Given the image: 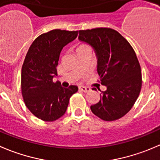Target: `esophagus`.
<instances>
[{
	"mask_svg": "<svg viewBox=\"0 0 160 160\" xmlns=\"http://www.w3.org/2000/svg\"><path fill=\"white\" fill-rule=\"evenodd\" d=\"M79 90H80V91H83V92L86 93V92H88V91H91V88H88V87L81 86V87H79Z\"/></svg>",
	"mask_w": 160,
	"mask_h": 160,
	"instance_id": "34e87169",
	"label": "esophagus"
}]
</instances>
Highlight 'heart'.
<instances>
[{
    "label": "heart",
    "instance_id": "b5f03b06",
    "mask_svg": "<svg viewBox=\"0 0 160 160\" xmlns=\"http://www.w3.org/2000/svg\"><path fill=\"white\" fill-rule=\"evenodd\" d=\"M86 47H88V46H87L86 44H81V45L79 46L78 48L77 49H80V48H86Z\"/></svg>",
    "mask_w": 160,
    "mask_h": 160
}]
</instances>
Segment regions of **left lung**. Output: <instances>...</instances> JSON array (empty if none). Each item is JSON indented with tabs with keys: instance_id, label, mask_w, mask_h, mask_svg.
Listing matches in <instances>:
<instances>
[{
	"instance_id": "8db88e82",
	"label": "left lung",
	"mask_w": 160,
	"mask_h": 160,
	"mask_svg": "<svg viewBox=\"0 0 160 160\" xmlns=\"http://www.w3.org/2000/svg\"><path fill=\"white\" fill-rule=\"evenodd\" d=\"M78 37L95 50L99 83L107 88L91 111L105 121L120 119L131 109L142 89V70L134 48L111 28L79 30Z\"/></svg>"
}]
</instances>
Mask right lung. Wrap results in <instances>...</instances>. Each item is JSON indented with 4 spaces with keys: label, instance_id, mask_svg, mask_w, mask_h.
Returning a JSON list of instances; mask_svg holds the SVG:
<instances>
[{
    "label": "right lung",
    "instance_id": "right-lung-1",
    "mask_svg": "<svg viewBox=\"0 0 160 160\" xmlns=\"http://www.w3.org/2000/svg\"><path fill=\"white\" fill-rule=\"evenodd\" d=\"M77 37V31L53 29L37 37L23 62L21 91L25 105L38 119L52 122L65 114L69 98L78 91L75 85L62 88L53 82L64 46Z\"/></svg>",
    "mask_w": 160,
    "mask_h": 160
}]
</instances>
